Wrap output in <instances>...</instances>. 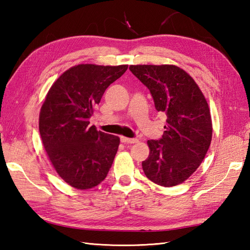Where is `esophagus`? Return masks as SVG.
Returning <instances> with one entry per match:
<instances>
[{
  "mask_svg": "<svg viewBox=\"0 0 250 250\" xmlns=\"http://www.w3.org/2000/svg\"><path fill=\"white\" fill-rule=\"evenodd\" d=\"M120 141L122 143H125V144H134V143L139 142L136 139H129V137H125V136H121Z\"/></svg>",
  "mask_w": 250,
  "mask_h": 250,
  "instance_id": "esophagus-1",
  "label": "esophagus"
}]
</instances>
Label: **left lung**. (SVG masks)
I'll list each match as a JSON object with an SVG mask.
<instances>
[{"label": "left lung", "mask_w": 250, "mask_h": 250, "mask_svg": "<svg viewBox=\"0 0 250 250\" xmlns=\"http://www.w3.org/2000/svg\"><path fill=\"white\" fill-rule=\"evenodd\" d=\"M130 71L149 89L158 111L167 116L160 141L149 140V156L142 162L147 178L163 187L186 182L208 150L213 124L198 83L173 64H136Z\"/></svg>", "instance_id": "left-lung-1"}]
</instances>
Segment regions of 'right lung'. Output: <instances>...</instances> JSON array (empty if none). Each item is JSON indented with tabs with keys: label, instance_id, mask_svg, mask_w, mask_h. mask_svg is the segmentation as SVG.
Returning <instances> with one entry per match:
<instances>
[{
	"label": "right lung",
	"instance_id": "add662e5",
	"mask_svg": "<svg viewBox=\"0 0 250 250\" xmlns=\"http://www.w3.org/2000/svg\"><path fill=\"white\" fill-rule=\"evenodd\" d=\"M128 65L78 64L52 83L40 111V134L51 166L73 188L103 182L118 150V136L89 126L94 106Z\"/></svg>",
	"mask_w": 250,
	"mask_h": 250
}]
</instances>
